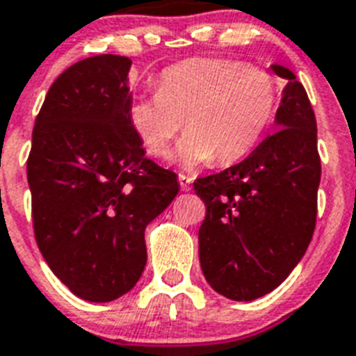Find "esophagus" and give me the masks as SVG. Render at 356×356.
<instances>
[{
  "mask_svg": "<svg viewBox=\"0 0 356 356\" xmlns=\"http://www.w3.org/2000/svg\"><path fill=\"white\" fill-rule=\"evenodd\" d=\"M178 181H180V187H181V191H191V187H193V181H191V178L189 176H184V175H180V178H178Z\"/></svg>",
  "mask_w": 356,
  "mask_h": 356,
  "instance_id": "esophagus-1",
  "label": "esophagus"
}]
</instances>
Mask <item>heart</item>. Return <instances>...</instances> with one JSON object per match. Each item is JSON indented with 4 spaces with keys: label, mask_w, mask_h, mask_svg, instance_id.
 Returning a JSON list of instances; mask_svg holds the SVG:
<instances>
[{
    "label": "heart",
    "mask_w": 356,
    "mask_h": 356,
    "mask_svg": "<svg viewBox=\"0 0 356 356\" xmlns=\"http://www.w3.org/2000/svg\"><path fill=\"white\" fill-rule=\"evenodd\" d=\"M280 102L277 76L233 58H189L161 70L156 92L129 105V122L152 156H165L171 142L187 167L214 158L231 165L254 149L275 120Z\"/></svg>",
    "instance_id": "obj_1"
}]
</instances>
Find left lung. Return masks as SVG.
<instances>
[{"mask_svg":"<svg viewBox=\"0 0 356 356\" xmlns=\"http://www.w3.org/2000/svg\"><path fill=\"white\" fill-rule=\"evenodd\" d=\"M287 79L278 131L248 158L195 181L207 213L198 231L200 266L216 293L249 302L271 293L304 257L316 224L320 156L316 120L304 85Z\"/></svg>","mask_w":356,"mask_h":356,"instance_id":"1","label":"left lung"}]
</instances>
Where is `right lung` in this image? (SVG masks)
Instances as JSON below:
<instances>
[{
    "label": "right lung",
    "mask_w": 356,
    "mask_h": 356,
    "mask_svg": "<svg viewBox=\"0 0 356 356\" xmlns=\"http://www.w3.org/2000/svg\"><path fill=\"white\" fill-rule=\"evenodd\" d=\"M125 56L70 65L47 92L32 131L26 178L45 262L76 296L111 302L136 286L145 227L178 195V176L145 158L129 122Z\"/></svg>",
    "instance_id": "right-lung-1"
}]
</instances>
